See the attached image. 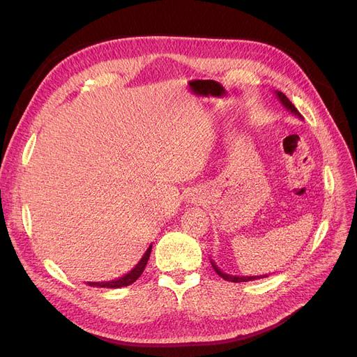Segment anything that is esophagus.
Masks as SVG:
<instances>
[{"instance_id": "34e87169", "label": "esophagus", "mask_w": 357, "mask_h": 357, "mask_svg": "<svg viewBox=\"0 0 357 357\" xmlns=\"http://www.w3.org/2000/svg\"><path fill=\"white\" fill-rule=\"evenodd\" d=\"M188 202H201V198L198 195H195V193H190L189 198H188Z\"/></svg>"}]
</instances>
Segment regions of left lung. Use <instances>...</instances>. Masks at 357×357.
Here are the masks:
<instances>
[{
    "instance_id": "8db88e82",
    "label": "left lung",
    "mask_w": 357,
    "mask_h": 357,
    "mask_svg": "<svg viewBox=\"0 0 357 357\" xmlns=\"http://www.w3.org/2000/svg\"><path fill=\"white\" fill-rule=\"evenodd\" d=\"M275 96L278 98V101L282 102V105L284 107V109H286L287 112H290L291 114H295L296 117L302 119L301 113L296 110V107L290 102V100L287 98V96H286L283 92L275 91ZM210 262H211V265H213V268H214V271L218 273V275H220L223 280H226V282L243 283V282H253V280H259V278H265V277H268V274H266V275H232V274H226V273H223V271H222V269H220L218 265H215V262L213 261V259H210Z\"/></svg>"
}]
</instances>
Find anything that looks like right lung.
Instances as JSON below:
<instances>
[{
    "mask_svg": "<svg viewBox=\"0 0 357 357\" xmlns=\"http://www.w3.org/2000/svg\"><path fill=\"white\" fill-rule=\"evenodd\" d=\"M150 252H152V245H149V248L146 250V253L143 255V257L139 259V262L131 269V271L126 273L125 275L119 277L116 280H110V282H88L86 284L93 286V287H107V289H119V287H125V286L132 284L135 280L143 274L144 268L147 265L149 257H150Z\"/></svg>",
    "mask_w": 357,
    "mask_h": 357,
    "instance_id": "right-lung-1",
    "label": "right lung"
}]
</instances>
